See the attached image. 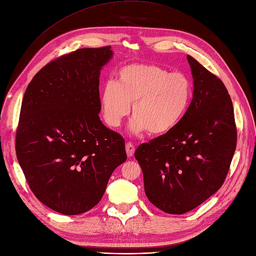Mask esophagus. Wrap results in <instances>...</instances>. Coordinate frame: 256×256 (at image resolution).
I'll use <instances>...</instances> for the list:
<instances>
[{"mask_svg":"<svg viewBox=\"0 0 256 256\" xmlns=\"http://www.w3.org/2000/svg\"><path fill=\"white\" fill-rule=\"evenodd\" d=\"M134 151H136L134 146H133L131 142H127V144H126V152H127V155H128L129 157L133 156V154H134Z\"/></svg>","mask_w":256,"mask_h":256,"instance_id":"1","label":"esophagus"}]
</instances>
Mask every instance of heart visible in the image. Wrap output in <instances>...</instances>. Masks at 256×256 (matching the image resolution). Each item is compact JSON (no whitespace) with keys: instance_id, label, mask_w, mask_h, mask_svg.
<instances>
[{"instance_id":"obj_1","label":"heart","mask_w":256,"mask_h":256,"mask_svg":"<svg viewBox=\"0 0 256 256\" xmlns=\"http://www.w3.org/2000/svg\"><path fill=\"white\" fill-rule=\"evenodd\" d=\"M192 84L180 72L151 64L120 68L116 81H107L100 92V107L105 123L118 127L130 114L131 132L162 136L172 132L186 116L192 99Z\"/></svg>"}]
</instances>
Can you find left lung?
<instances>
[{
	"instance_id": "8db88e82",
	"label": "left lung",
	"mask_w": 256,
	"mask_h": 256,
	"mask_svg": "<svg viewBox=\"0 0 256 256\" xmlns=\"http://www.w3.org/2000/svg\"><path fill=\"white\" fill-rule=\"evenodd\" d=\"M188 62L194 94L186 116L134 153L146 196L171 214L196 208L222 186L236 148L234 106L224 83L190 55Z\"/></svg>"
}]
</instances>
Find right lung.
I'll return each instance as SVG.
<instances>
[{
    "label": "right lung",
    "instance_id": "obj_1",
    "mask_svg": "<svg viewBox=\"0 0 256 256\" xmlns=\"http://www.w3.org/2000/svg\"><path fill=\"white\" fill-rule=\"evenodd\" d=\"M110 48H79L53 60L24 94L18 160L35 197L59 214L92 210L127 160L124 138L99 116V77Z\"/></svg>",
    "mask_w": 256,
    "mask_h": 256
}]
</instances>
